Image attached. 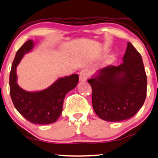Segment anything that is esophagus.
Segmentation results:
<instances>
[{
	"mask_svg": "<svg viewBox=\"0 0 158 158\" xmlns=\"http://www.w3.org/2000/svg\"><path fill=\"white\" fill-rule=\"evenodd\" d=\"M88 75H89V72L88 71H87V70H82V71H81L80 73H79V80L81 81H85L86 79H87V77H88Z\"/></svg>",
	"mask_w": 158,
	"mask_h": 158,
	"instance_id": "esophagus-1",
	"label": "esophagus"
}]
</instances>
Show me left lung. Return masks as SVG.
Instances as JSON below:
<instances>
[{
	"label": "left lung",
	"instance_id": "obj_1",
	"mask_svg": "<svg viewBox=\"0 0 158 158\" xmlns=\"http://www.w3.org/2000/svg\"><path fill=\"white\" fill-rule=\"evenodd\" d=\"M92 103L101 119L120 122L133 117L147 96V75L140 53L127 42L123 63L108 65L88 80Z\"/></svg>",
	"mask_w": 158,
	"mask_h": 158
}]
</instances>
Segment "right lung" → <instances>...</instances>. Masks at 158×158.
<instances>
[{
	"instance_id": "1",
	"label": "right lung",
	"mask_w": 158,
	"mask_h": 158,
	"mask_svg": "<svg viewBox=\"0 0 158 158\" xmlns=\"http://www.w3.org/2000/svg\"><path fill=\"white\" fill-rule=\"evenodd\" d=\"M33 41L28 40L18 49L11 65L9 76L10 95L16 109L33 124L48 125L55 123L63 110L66 94L75 88L79 81L78 74L60 78L50 87L39 92H27L17 82L16 69L25 53L33 49Z\"/></svg>"
}]
</instances>
